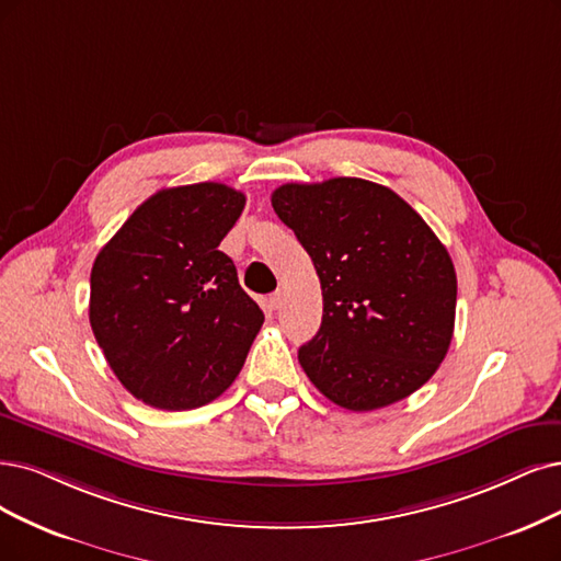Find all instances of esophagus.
<instances>
[{
    "label": "esophagus",
    "mask_w": 561,
    "mask_h": 561,
    "mask_svg": "<svg viewBox=\"0 0 561 561\" xmlns=\"http://www.w3.org/2000/svg\"><path fill=\"white\" fill-rule=\"evenodd\" d=\"M282 305H284V294H282V291L273 294V298H270V307H273V309H282Z\"/></svg>",
    "instance_id": "esophagus-1"
}]
</instances>
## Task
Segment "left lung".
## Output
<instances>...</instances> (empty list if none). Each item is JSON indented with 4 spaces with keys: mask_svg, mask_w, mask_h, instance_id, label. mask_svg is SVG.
Returning a JSON list of instances; mask_svg holds the SVG:
<instances>
[{
    "mask_svg": "<svg viewBox=\"0 0 561 561\" xmlns=\"http://www.w3.org/2000/svg\"><path fill=\"white\" fill-rule=\"evenodd\" d=\"M273 207L321 279V328L298 351L309 381L348 411L400 402L430 381L453 340L458 277L423 217L360 178L282 184Z\"/></svg>",
    "mask_w": 561,
    "mask_h": 561,
    "instance_id": "8db88e82",
    "label": "left lung"
}]
</instances>
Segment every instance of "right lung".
<instances>
[{"label": "right lung", "instance_id": "1", "mask_svg": "<svg viewBox=\"0 0 561 561\" xmlns=\"http://www.w3.org/2000/svg\"><path fill=\"white\" fill-rule=\"evenodd\" d=\"M242 207L244 194L221 182L161 190L99 252L92 333L136 400L196 409L240 375L263 312L219 242Z\"/></svg>", "mask_w": 561, "mask_h": 561}]
</instances>
